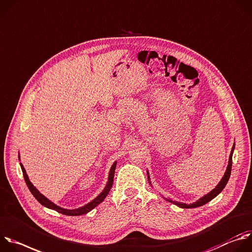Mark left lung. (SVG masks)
<instances>
[{
    "label": "left lung",
    "mask_w": 252,
    "mask_h": 252,
    "mask_svg": "<svg viewBox=\"0 0 252 252\" xmlns=\"http://www.w3.org/2000/svg\"><path fill=\"white\" fill-rule=\"evenodd\" d=\"M234 146L235 144H233L232 148H231V152H230V155H229V159H228V165H227V168H226V171L222 177V179L220 180V182L219 183V185L213 189L211 190L209 193H207L206 195L202 196L199 199H197L196 202L192 203V204H185V203H180V202H176V200H172V199H169V198H166L164 197L166 200H168V202L170 203H173L174 205L182 208V209H193V208H197V207H202L204 205H206L207 203L211 202V200L213 198H215L219 193H220V191L224 189L225 185L227 184L228 180H229V177H230V173H231V166H232V154H233V150H234ZM147 175H148V180H149V183L151 184L150 182V175L149 173L147 172Z\"/></svg>",
    "instance_id": "1"
}]
</instances>
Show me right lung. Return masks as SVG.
Instances as JSON below:
<instances>
[{
  "label": "right lung",
  "mask_w": 252,
  "mask_h": 252,
  "mask_svg": "<svg viewBox=\"0 0 252 252\" xmlns=\"http://www.w3.org/2000/svg\"><path fill=\"white\" fill-rule=\"evenodd\" d=\"M19 159H20V156H19ZM21 165V168H22V171H23V175H24V178H25V181H26V184L29 188V189L31 190V192L32 193V195L37 199V202L39 204H41L43 207L47 208V209H50V210H54V211H57L58 213L60 214H63V215H65V216H70V217H76V216H82V215H85L87 213H89L90 211H92L94 208H96L100 203H102L104 198L106 197V195L109 193L111 188H112V185H113V178H114V174H115V169H116V165H117V162H114L113 165L111 166L110 168V171H109V176H108V182L104 188V189L100 192L94 199H92L90 203H88L87 205L81 207V208H78V209H74V210H67V209H63V208H61L59 206H57L56 204H54L52 200H49L47 197H45L42 193H40L38 191V189L31 183L28 175H27V172L24 168V166L22 165V163H20Z\"/></svg>",
  "instance_id": "right-lung-1"
}]
</instances>
